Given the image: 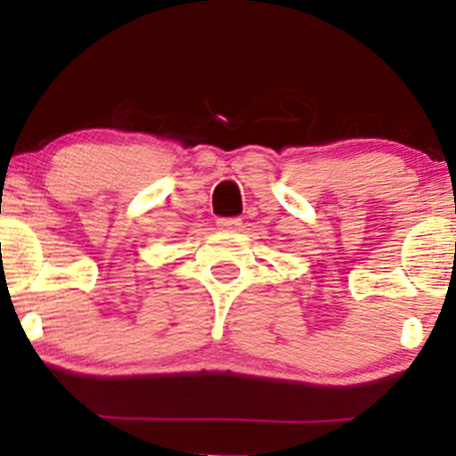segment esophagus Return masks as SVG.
Returning <instances> with one entry per match:
<instances>
[{"mask_svg":"<svg viewBox=\"0 0 456 456\" xmlns=\"http://www.w3.org/2000/svg\"><path fill=\"white\" fill-rule=\"evenodd\" d=\"M216 224L224 232H235V229L242 227V218H218Z\"/></svg>","mask_w":456,"mask_h":456,"instance_id":"obj_1","label":"esophagus"}]
</instances>
